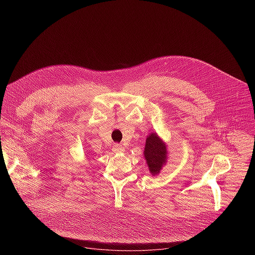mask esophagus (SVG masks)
<instances>
[{"instance_id":"34e87169","label":"esophagus","mask_w":255,"mask_h":255,"mask_svg":"<svg viewBox=\"0 0 255 255\" xmlns=\"http://www.w3.org/2000/svg\"><path fill=\"white\" fill-rule=\"evenodd\" d=\"M113 152L114 153H122L125 152V146H122L121 144L116 143L113 145Z\"/></svg>"}]
</instances>
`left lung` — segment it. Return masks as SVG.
<instances>
[{"instance_id": "1", "label": "left lung", "mask_w": 255, "mask_h": 255, "mask_svg": "<svg viewBox=\"0 0 255 255\" xmlns=\"http://www.w3.org/2000/svg\"><path fill=\"white\" fill-rule=\"evenodd\" d=\"M143 156L150 173L153 176L159 174L161 169L167 164L168 145L157 133H150L146 136Z\"/></svg>"}]
</instances>
